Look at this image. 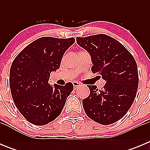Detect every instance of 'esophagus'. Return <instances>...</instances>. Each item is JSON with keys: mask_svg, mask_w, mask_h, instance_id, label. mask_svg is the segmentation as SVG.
Listing matches in <instances>:
<instances>
[{"mask_svg": "<svg viewBox=\"0 0 150 150\" xmlns=\"http://www.w3.org/2000/svg\"><path fill=\"white\" fill-rule=\"evenodd\" d=\"M73 85H74V87L75 88H78V87H79L81 86V84L79 83H78V82H74V83H73Z\"/></svg>", "mask_w": 150, "mask_h": 150, "instance_id": "esophagus-1", "label": "esophagus"}]
</instances>
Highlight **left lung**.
<instances>
[{
  "instance_id": "8db88e82",
  "label": "left lung",
  "mask_w": 150,
  "mask_h": 150,
  "mask_svg": "<svg viewBox=\"0 0 150 150\" xmlns=\"http://www.w3.org/2000/svg\"><path fill=\"white\" fill-rule=\"evenodd\" d=\"M91 55V71L106 81L101 89L88 85L83 100L85 112L93 121L107 125L121 120L132 107L138 88V71L134 57L122 43L106 34L76 38Z\"/></svg>"
}]
</instances>
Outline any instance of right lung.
<instances>
[{
	"label": "right lung",
	"mask_w": 150,
	"mask_h": 150,
	"mask_svg": "<svg viewBox=\"0 0 150 150\" xmlns=\"http://www.w3.org/2000/svg\"><path fill=\"white\" fill-rule=\"evenodd\" d=\"M74 42V38L43 37L28 45L13 60L10 71L12 98L29 122L44 125L61 114L74 85L52 86L49 79L52 71L59 69L64 54Z\"/></svg>",
	"instance_id": "add662e5"
}]
</instances>
